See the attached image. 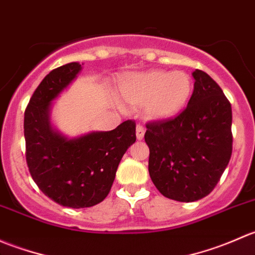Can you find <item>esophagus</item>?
<instances>
[{
  "label": "esophagus",
  "instance_id": "esophagus-1",
  "mask_svg": "<svg viewBox=\"0 0 255 255\" xmlns=\"http://www.w3.org/2000/svg\"><path fill=\"white\" fill-rule=\"evenodd\" d=\"M144 134H145V128H144L143 126L137 125V127H135V135H137V139L142 140L144 138Z\"/></svg>",
  "mask_w": 255,
  "mask_h": 255
}]
</instances>
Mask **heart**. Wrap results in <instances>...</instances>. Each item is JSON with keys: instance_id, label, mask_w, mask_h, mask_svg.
Masks as SVG:
<instances>
[{"instance_id": "b5f03b06", "label": "heart", "mask_w": 255, "mask_h": 255, "mask_svg": "<svg viewBox=\"0 0 255 255\" xmlns=\"http://www.w3.org/2000/svg\"><path fill=\"white\" fill-rule=\"evenodd\" d=\"M192 92L191 76L185 71L153 70L129 74L120 80L118 99L130 107L143 105L149 121H168L179 115Z\"/></svg>"}]
</instances>
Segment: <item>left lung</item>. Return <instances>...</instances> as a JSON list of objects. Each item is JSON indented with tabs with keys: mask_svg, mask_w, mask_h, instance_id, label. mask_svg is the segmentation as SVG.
<instances>
[{
	"mask_svg": "<svg viewBox=\"0 0 255 255\" xmlns=\"http://www.w3.org/2000/svg\"><path fill=\"white\" fill-rule=\"evenodd\" d=\"M194 92L175 120L146 125L149 175L165 197L194 202L207 196L232 155V107L205 71L195 70Z\"/></svg>",
	"mask_w": 255,
	"mask_h": 255,
	"instance_id": "obj_1",
	"label": "left lung"
}]
</instances>
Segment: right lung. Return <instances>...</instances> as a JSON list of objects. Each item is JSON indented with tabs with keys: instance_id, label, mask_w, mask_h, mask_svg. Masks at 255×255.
Here are the masks:
<instances>
[{
	"instance_id": "obj_1",
	"label": "right lung",
	"mask_w": 255,
	"mask_h": 255,
	"mask_svg": "<svg viewBox=\"0 0 255 255\" xmlns=\"http://www.w3.org/2000/svg\"><path fill=\"white\" fill-rule=\"evenodd\" d=\"M76 61L54 69L30 99L24 113L25 159L43 194L71 208L91 207L106 199L121 159L135 142V123L125 121L107 132L69 137L51 122L53 102L75 81Z\"/></svg>"
}]
</instances>
